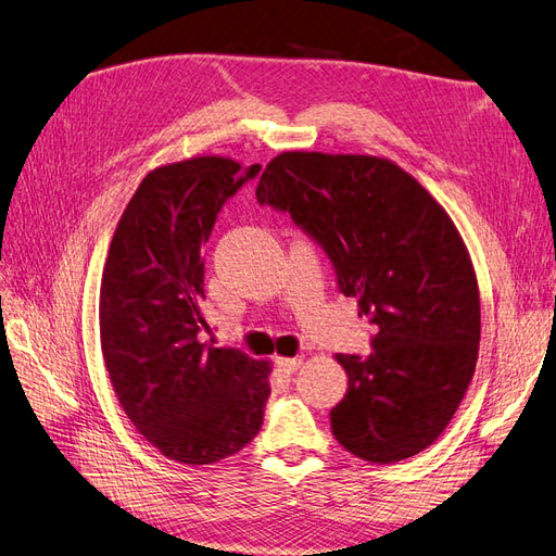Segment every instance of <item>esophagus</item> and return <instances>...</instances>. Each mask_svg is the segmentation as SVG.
<instances>
[{
	"label": "esophagus",
	"mask_w": 556,
	"mask_h": 556,
	"mask_svg": "<svg viewBox=\"0 0 556 556\" xmlns=\"http://www.w3.org/2000/svg\"><path fill=\"white\" fill-rule=\"evenodd\" d=\"M276 366L280 368L282 374H294L296 368L301 366V357H292V359H285V357H278L276 359Z\"/></svg>",
	"instance_id": "1"
}]
</instances>
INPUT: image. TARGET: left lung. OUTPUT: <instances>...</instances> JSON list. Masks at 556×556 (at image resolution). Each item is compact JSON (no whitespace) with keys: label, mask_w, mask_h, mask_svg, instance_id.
Here are the masks:
<instances>
[{"label":"left lung","mask_w":556,"mask_h":556,"mask_svg":"<svg viewBox=\"0 0 556 556\" xmlns=\"http://www.w3.org/2000/svg\"><path fill=\"white\" fill-rule=\"evenodd\" d=\"M327 252L336 282L376 325L371 352L336 355L348 392L331 431L348 452L394 464L429 447L476 374L480 294L450 215L390 160L282 153L257 185Z\"/></svg>","instance_id":"8db88e82"}]
</instances>
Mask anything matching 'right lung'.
<instances>
[{"label": "right lung", "mask_w": 556, "mask_h": 556, "mask_svg": "<svg viewBox=\"0 0 556 556\" xmlns=\"http://www.w3.org/2000/svg\"><path fill=\"white\" fill-rule=\"evenodd\" d=\"M260 164L192 157L150 172L113 233L99 294V333L117 401L150 445L178 464H215L264 422L271 366L208 331L204 243L217 213Z\"/></svg>", "instance_id": "obj_1"}]
</instances>
